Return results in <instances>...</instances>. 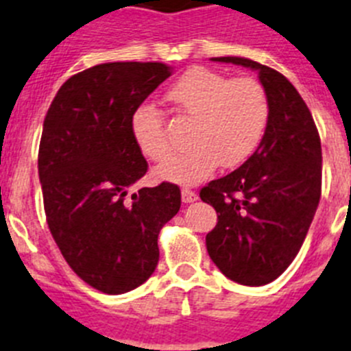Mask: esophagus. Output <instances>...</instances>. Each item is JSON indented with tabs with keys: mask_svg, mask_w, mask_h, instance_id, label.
<instances>
[{
	"mask_svg": "<svg viewBox=\"0 0 351 351\" xmlns=\"http://www.w3.org/2000/svg\"><path fill=\"white\" fill-rule=\"evenodd\" d=\"M181 198H182V202H184V204H190V202H195V200H197L198 195L195 193V191L188 190V188H182Z\"/></svg>",
	"mask_w": 351,
	"mask_h": 351,
	"instance_id": "esophagus-1",
	"label": "esophagus"
}]
</instances>
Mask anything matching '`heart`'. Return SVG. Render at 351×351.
<instances>
[{
    "instance_id": "obj_1",
    "label": "heart",
    "mask_w": 351,
    "mask_h": 351,
    "mask_svg": "<svg viewBox=\"0 0 351 351\" xmlns=\"http://www.w3.org/2000/svg\"><path fill=\"white\" fill-rule=\"evenodd\" d=\"M179 112L191 119L186 153L167 160L156 178L173 184H197L221 165L235 169L255 153L269 123L267 93L255 79H230L209 68H190L167 91ZM133 141L145 158L165 160L170 153L163 117L153 105L132 114Z\"/></svg>"
}]
</instances>
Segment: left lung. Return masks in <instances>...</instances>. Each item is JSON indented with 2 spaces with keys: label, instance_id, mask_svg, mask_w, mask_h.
<instances>
[{
  "label": "left lung",
  "instance_id": "obj_1",
  "mask_svg": "<svg viewBox=\"0 0 351 351\" xmlns=\"http://www.w3.org/2000/svg\"><path fill=\"white\" fill-rule=\"evenodd\" d=\"M258 73L269 98V123L258 147L200 198L218 223L206 235L216 267L239 285L262 287L293 262L322 195V145L308 105L280 71L247 58H213Z\"/></svg>",
  "mask_w": 351,
  "mask_h": 351
}]
</instances>
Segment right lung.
<instances>
[{
	"instance_id": "right-lung-1",
	"label": "right lung",
	"mask_w": 351,
	"mask_h": 351,
	"mask_svg": "<svg viewBox=\"0 0 351 351\" xmlns=\"http://www.w3.org/2000/svg\"><path fill=\"white\" fill-rule=\"evenodd\" d=\"M170 75L163 63L96 64L61 86L43 121L38 176L51 234L80 280L110 295L149 280L158 234L181 207L170 182L132 193L147 172L132 114Z\"/></svg>"
}]
</instances>
